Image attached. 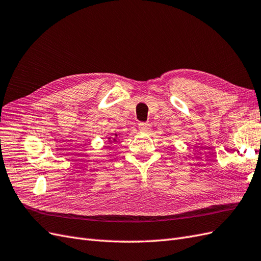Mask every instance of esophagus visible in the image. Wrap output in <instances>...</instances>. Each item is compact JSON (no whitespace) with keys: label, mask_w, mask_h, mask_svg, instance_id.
Listing matches in <instances>:
<instances>
[{"label":"esophagus","mask_w":261,"mask_h":261,"mask_svg":"<svg viewBox=\"0 0 261 261\" xmlns=\"http://www.w3.org/2000/svg\"><path fill=\"white\" fill-rule=\"evenodd\" d=\"M138 128L140 132H144V133H147L150 130V128H151V126H150V124L148 123H139L138 124Z\"/></svg>","instance_id":"esophagus-1"}]
</instances>
